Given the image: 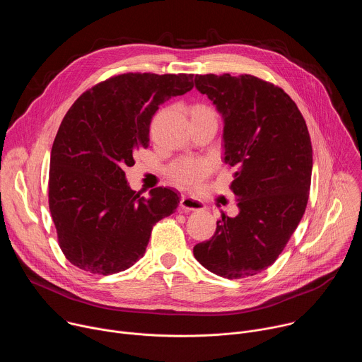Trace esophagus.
Listing matches in <instances>:
<instances>
[{"mask_svg": "<svg viewBox=\"0 0 362 362\" xmlns=\"http://www.w3.org/2000/svg\"><path fill=\"white\" fill-rule=\"evenodd\" d=\"M180 208L185 212H193V211H203L204 204L196 199H192L189 196L180 197Z\"/></svg>", "mask_w": 362, "mask_h": 362, "instance_id": "34e87169", "label": "esophagus"}]
</instances>
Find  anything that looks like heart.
I'll return each instance as SVG.
<instances>
[{"instance_id": "b5f03b06", "label": "heart", "mask_w": 362, "mask_h": 362, "mask_svg": "<svg viewBox=\"0 0 362 362\" xmlns=\"http://www.w3.org/2000/svg\"><path fill=\"white\" fill-rule=\"evenodd\" d=\"M192 122L197 120H214L218 122V112L208 103H194L189 107ZM212 172V165L204 159L183 158L177 159L168 168V177L183 187H192L199 185L204 177Z\"/></svg>"}]
</instances>
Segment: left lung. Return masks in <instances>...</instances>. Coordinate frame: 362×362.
<instances>
[{
	"instance_id": "1",
	"label": "left lung",
	"mask_w": 362,
	"mask_h": 362,
	"mask_svg": "<svg viewBox=\"0 0 362 362\" xmlns=\"http://www.w3.org/2000/svg\"><path fill=\"white\" fill-rule=\"evenodd\" d=\"M196 88L225 119V162L239 215H221L214 236L193 247L211 272L240 279L268 269L282 253L309 197L313 146L295 101L250 74H197Z\"/></svg>"
}]
</instances>
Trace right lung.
<instances>
[{"label": "right lung", "instance_id": "1", "mask_svg": "<svg viewBox=\"0 0 362 362\" xmlns=\"http://www.w3.org/2000/svg\"><path fill=\"white\" fill-rule=\"evenodd\" d=\"M193 88V74L124 73L86 90L69 109L51 148L48 206L59 245L77 268L112 275L144 255L153 225L170 216L177 193L132 190L124 169L148 147L153 115Z\"/></svg>", "mask_w": 362, "mask_h": 362}]
</instances>
